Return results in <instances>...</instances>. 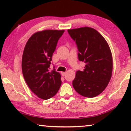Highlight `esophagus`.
Masks as SVG:
<instances>
[{
	"label": "esophagus",
	"instance_id": "34e87169",
	"mask_svg": "<svg viewBox=\"0 0 131 131\" xmlns=\"http://www.w3.org/2000/svg\"><path fill=\"white\" fill-rule=\"evenodd\" d=\"M61 74H62V76H65V75H66V72H61Z\"/></svg>",
	"mask_w": 131,
	"mask_h": 131
}]
</instances>
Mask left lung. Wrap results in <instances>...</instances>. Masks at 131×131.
Returning <instances> with one entry per match:
<instances>
[{"instance_id":"left-lung-1","label":"left lung","mask_w":131,"mask_h":131,"mask_svg":"<svg viewBox=\"0 0 131 131\" xmlns=\"http://www.w3.org/2000/svg\"><path fill=\"white\" fill-rule=\"evenodd\" d=\"M68 32L76 42L79 60L85 63L83 70L76 72L72 82L73 88L83 96H96L106 88L112 77L113 60L109 46L92 28L68 29Z\"/></svg>"}]
</instances>
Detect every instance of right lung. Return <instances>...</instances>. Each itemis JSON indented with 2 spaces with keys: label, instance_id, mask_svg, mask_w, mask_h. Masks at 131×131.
I'll return each mask as SVG.
<instances>
[{
  "label": "right lung",
  "instance_id": "obj_1",
  "mask_svg": "<svg viewBox=\"0 0 131 131\" xmlns=\"http://www.w3.org/2000/svg\"><path fill=\"white\" fill-rule=\"evenodd\" d=\"M63 30H45L34 34L26 43L22 58L24 79L30 90L47 100L54 96L61 85V74L50 71L52 54Z\"/></svg>",
  "mask_w": 131,
  "mask_h": 131
}]
</instances>
